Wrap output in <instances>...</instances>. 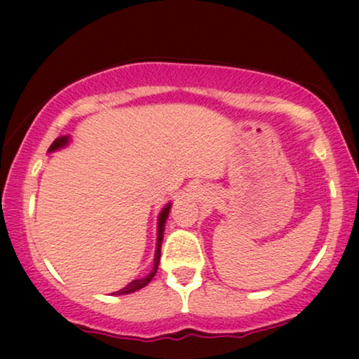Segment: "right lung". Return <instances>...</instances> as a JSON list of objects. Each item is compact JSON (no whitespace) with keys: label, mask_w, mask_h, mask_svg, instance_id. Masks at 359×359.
Here are the masks:
<instances>
[{"label":"right lung","mask_w":359,"mask_h":359,"mask_svg":"<svg viewBox=\"0 0 359 359\" xmlns=\"http://www.w3.org/2000/svg\"><path fill=\"white\" fill-rule=\"evenodd\" d=\"M70 135H62L58 137V139L53 140V144L50 145V149H48V154H52V151H57L63 149V147H67L70 144ZM170 209H171V203H168L165 205L163 209H161V212L158 214V222H156V248H155V258H154V268H151V271L147 274V276L140 278V279H134V281H130L127 284L126 287H122L121 291H117L114 294L117 296H122V294H130V292H135L139 291V289L145 287L147 284H149L154 276L156 274V269H158V263H160V255H161V242H163V232H165V224H166V219H168V214H170Z\"/></svg>","instance_id":"1"}]
</instances>
